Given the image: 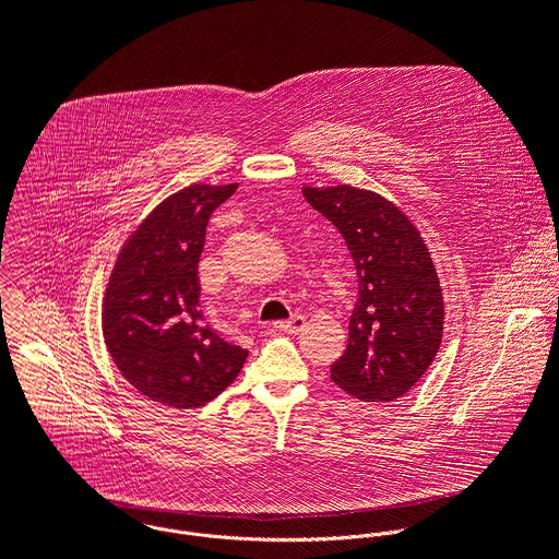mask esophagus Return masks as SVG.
I'll list each match as a JSON object with an SVG mask.
<instances>
[{
  "label": "esophagus",
  "instance_id": "1",
  "mask_svg": "<svg viewBox=\"0 0 559 559\" xmlns=\"http://www.w3.org/2000/svg\"><path fill=\"white\" fill-rule=\"evenodd\" d=\"M305 318L302 316H294L292 320H285V322H274V331H281V333H300L305 329Z\"/></svg>",
  "mask_w": 559,
  "mask_h": 559
}]
</instances>
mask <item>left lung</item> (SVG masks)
Masks as SVG:
<instances>
[{
	"instance_id": "1",
	"label": "left lung",
	"mask_w": 559,
	"mask_h": 559,
	"mask_svg": "<svg viewBox=\"0 0 559 559\" xmlns=\"http://www.w3.org/2000/svg\"><path fill=\"white\" fill-rule=\"evenodd\" d=\"M302 193L342 233L359 276L348 346L331 379L368 403L401 399L442 342L444 302L429 250L405 213L377 193L348 185Z\"/></svg>"
}]
</instances>
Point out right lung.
<instances>
[{
  "instance_id": "add662e5",
  "label": "right lung",
  "mask_w": 559,
  "mask_h": 559,
  "mask_svg": "<svg viewBox=\"0 0 559 559\" xmlns=\"http://www.w3.org/2000/svg\"><path fill=\"white\" fill-rule=\"evenodd\" d=\"M235 189L193 185L158 204L123 246L106 289V348L123 379L165 407L206 405L248 357L204 324L198 305L206 226Z\"/></svg>"
}]
</instances>
